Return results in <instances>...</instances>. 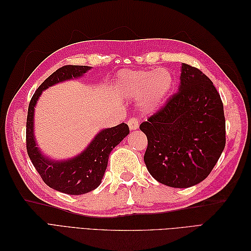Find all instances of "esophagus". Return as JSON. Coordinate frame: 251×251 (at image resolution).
Listing matches in <instances>:
<instances>
[{"mask_svg": "<svg viewBox=\"0 0 251 251\" xmlns=\"http://www.w3.org/2000/svg\"><path fill=\"white\" fill-rule=\"evenodd\" d=\"M127 126L130 127V130H136L138 127V119L136 117L130 118L127 121Z\"/></svg>", "mask_w": 251, "mask_h": 251, "instance_id": "1", "label": "esophagus"}]
</instances>
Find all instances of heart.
<instances>
[{"instance_id":"heart-1","label":"heart","mask_w":251,"mask_h":251,"mask_svg":"<svg viewBox=\"0 0 251 251\" xmlns=\"http://www.w3.org/2000/svg\"><path fill=\"white\" fill-rule=\"evenodd\" d=\"M117 87L124 94L138 98L143 95L147 109H156L162 103L173 87L172 74L164 69L126 71L119 74Z\"/></svg>"}]
</instances>
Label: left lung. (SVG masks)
<instances>
[{
    "label": "left lung",
    "instance_id": "1",
    "mask_svg": "<svg viewBox=\"0 0 251 251\" xmlns=\"http://www.w3.org/2000/svg\"><path fill=\"white\" fill-rule=\"evenodd\" d=\"M139 128L148 138V171L171 187L200 183L225 148L221 97L206 75L187 64H182L177 92Z\"/></svg>",
    "mask_w": 251,
    "mask_h": 251
}]
</instances>
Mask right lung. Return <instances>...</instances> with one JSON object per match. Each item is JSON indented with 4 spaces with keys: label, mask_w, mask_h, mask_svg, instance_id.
Segmentation results:
<instances>
[{
    "label": "right lung",
    "mask_w": 251,
    "mask_h": 251,
    "mask_svg": "<svg viewBox=\"0 0 251 251\" xmlns=\"http://www.w3.org/2000/svg\"><path fill=\"white\" fill-rule=\"evenodd\" d=\"M90 67L67 65L53 72L37 88L29 102L26 123V148L28 156L49 187L68 195H82L100 184L108 165L111 151L130 133L125 123L98 133L88 148L70 160L56 161L45 157L37 149L33 135L34 107L42 92L57 82L80 77Z\"/></svg>",
    "instance_id": "add662e5"
}]
</instances>
